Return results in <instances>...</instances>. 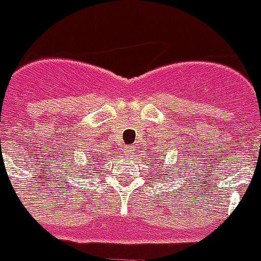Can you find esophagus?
I'll list each match as a JSON object with an SVG mask.
<instances>
[{"instance_id": "1", "label": "esophagus", "mask_w": 261, "mask_h": 261, "mask_svg": "<svg viewBox=\"0 0 261 261\" xmlns=\"http://www.w3.org/2000/svg\"><path fill=\"white\" fill-rule=\"evenodd\" d=\"M132 151H133V148H132V147H127V148H125V152H127L128 154H130Z\"/></svg>"}]
</instances>
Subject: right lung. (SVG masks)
Masks as SVG:
<instances>
[{"label":"right lung","mask_w":261,"mask_h":261,"mask_svg":"<svg viewBox=\"0 0 261 261\" xmlns=\"http://www.w3.org/2000/svg\"><path fill=\"white\" fill-rule=\"evenodd\" d=\"M94 157H95L94 161H95V160H101V156H96V154H94ZM91 169H94V167H91Z\"/></svg>","instance_id":"add662e5"}]
</instances>
